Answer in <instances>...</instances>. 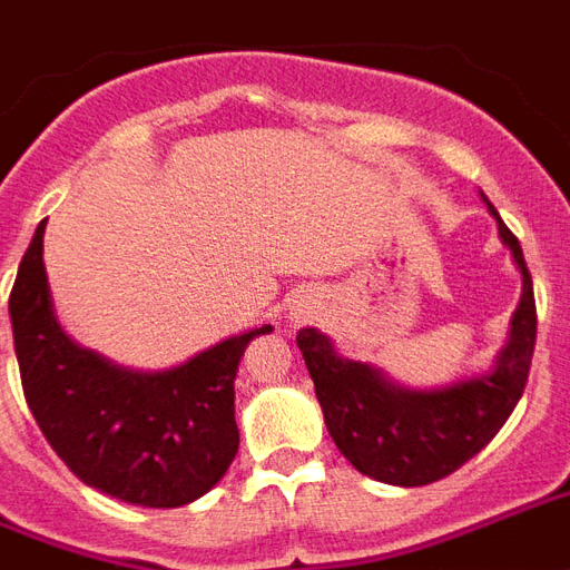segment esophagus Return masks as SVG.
Returning a JSON list of instances; mask_svg holds the SVG:
<instances>
[{
  "label": "esophagus",
  "instance_id": "esophagus-1",
  "mask_svg": "<svg viewBox=\"0 0 570 570\" xmlns=\"http://www.w3.org/2000/svg\"><path fill=\"white\" fill-rule=\"evenodd\" d=\"M312 297H306V294H297L294 301H288V312H285V318L291 321V324H303V321L312 318Z\"/></svg>",
  "mask_w": 570,
  "mask_h": 570
}]
</instances>
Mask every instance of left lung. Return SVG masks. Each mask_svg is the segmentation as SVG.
Segmentation results:
<instances>
[{
  "label": "left lung",
  "mask_w": 570,
  "mask_h": 570,
  "mask_svg": "<svg viewBox=\"0 0 570 570\" xmlns=\"http://www.w3.org/2000/svg\"><path fill=\"white\" fill-rule=\"evenodd\" d=\"M483 204L523 276V294L493 370L432 391H412L370 363L342 357L331 336L315 327L297 333L327 432L342 456L366 478L393 487L442 481L493 442L523 396L538 333L532 276L517 237L493 204L487 198Z\"/></svg>",
  "instance_id": "8db88e82"
}]
</instances>
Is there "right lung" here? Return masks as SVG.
I'll return each mask as SVG.
<instances>
[{"label":"right lung","mask_w":570,"mask_h":570,"mask_svg":"<svg viewBox=\"0 0 570 570\" xmlns=\"http://www.w3.org/2000/svg\"><path fill=\"white\" fill-rule=\"evenodd\" d=\"M45 225L17 269L8 315L29 412L71 472L140 508L209 493L239 448L234 379L269 324L228 336L174 370L144 372L77 345L57 318L45 273Z\"/></svg>","instance_id":"right-lung-1"}]
</instances>
